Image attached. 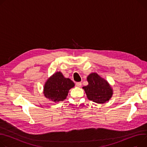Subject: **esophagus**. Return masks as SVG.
Instances as JSON below:
<instances>
[{
    "mask_svg": "<svg viewBox=\"0 0 147 147\" xmlns=\"http://www.w3.org/2000/svg\"><path fill=\"white\" fill-rule=\"evenodd\" d=\"M76 86H77V87H80L81 86H82V83L81 82H77L76 83Z\"/></svg>",
    "mask_w": 147,
    "mask_h": 147,
    "instance_id": "esophagus-1",
    "label": "esophagus"
}]
</instances>
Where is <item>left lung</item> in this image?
Listing matches in <instances>:
<instances>
[{"mask_svg": "<svg viewBox=\"0 0 147 147\" xmlns=\"http://www.w3.org/2000/svg\"><path fill=\"white\" fill-rule=\"evenodd\" d=\"M89 83L83 87L87 98L97 103H105L109 101L113 95V89L107 80L96 73H90L87 77Z\"/></svg>", "mask_w": 147, "mask_h": 147, "instance_id": "left-lung-1", "label": "left lung"}]
</instances>
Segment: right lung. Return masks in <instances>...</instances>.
I'll use <instances>...</instances> for the list:
<instances>
[{"instance_id": "1", "label": "right lung", "mask_w": 147, "mask_h": 147, "mask_svg": "<svg viewBox=\"0 0 147 147\" xmlns=\"http://www.w3.org/2000/svg\"><path fill=\"white\" fill-rule=\"evenodd\" d=\"M74 82L65 78L61 72L54 73L47 79L44 86V94L46 98L55 103L66 99L69 90L74 86Z\"/></svg>"}]
</instances>
